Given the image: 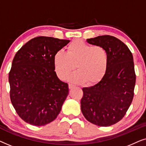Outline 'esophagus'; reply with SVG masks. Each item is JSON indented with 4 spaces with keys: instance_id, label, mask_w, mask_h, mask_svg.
Here are the masks:
<instances>
[{
    "instance_id": "esophagus-1",
    "label": "esophagus",
    "mask_w": 146,
    "mask_h": 146,
    "mask_svg": "<svg viewBox=\"0 0 146 146\" xmlns=\"http://www.w3.org/2000/svg\"><path fill=\"white\" fill-rule=\"evenodd\" d=\"M68 87H69V89H72V88H73L74 87V85L72 84H69Z\"/></svg>"
}]
</instances>
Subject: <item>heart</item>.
Returning a JSON list of instances; mask_svg holds the SVG:
<instances>
[{"label":"heart","mask_w":146,"mask_h":146,"mask_svg":"<svg viewBox=\"0 0 146 146\" xmlns=\"http://www.w3.org/2000/svg\"><path fill=\"white\" fill-rule=\"evenodd\" d=\"M76 65L78 70L68 80L72 82L92 84L100 81L106 72L108 56L104 48L92 46L81 40H76L67 47L66 53L59 50L54 56V66L58 76L64 80Z\"/></svg>","instance_id":"heart-1"}]
</instances>
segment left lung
I'll return each instance as SVG.
<instances>
[{"instance_id":"left-lung-1","label":"left lung","mask_w":146,"mask_h":146,"mask_svg":"<svg viewBox=\"0 0 146 146\" xmlns=\"http://www.w3.org/2000/svg\"><path fill=\"white\" fill-rule=\"evenodd\" d=\"M86 41L104 48L108 65L98 83L82 88L81 110L93 124L110 126L123 118L132 102L135 84L133 56L124 43L112 36H99Z\"/></svg>"}]
</instances>
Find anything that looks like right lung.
Listing matches in <instances>:
<instances>
[{
  "mask_svg": "<svg viewBox=\"0 0 146 146\" xmlns=\"http://www.w3.org/2000/svg\"><path fill=\"white\" fill-rule=\"evenodd\" d=\"M68 40L38 36L17 52L9 72L10 97L24 121L42 126L56 118L68 94V84L54 71V56Z\"/></svg>",
  "mask_w": 146,
  "mask_h": 146,
  "instance_id": "obj_1",
  "label": "right lung"
}]
</instances>
